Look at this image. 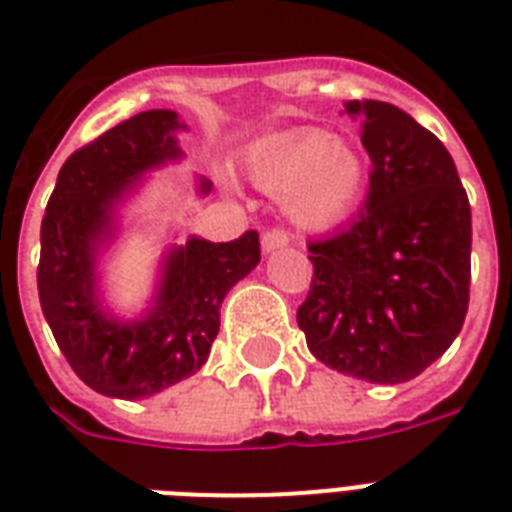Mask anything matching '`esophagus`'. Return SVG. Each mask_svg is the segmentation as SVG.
I'll use <instances>...</instances> for the list:
<instances>
[{"label":"esophagus","mask_w":512,"mask_h":512,"mask_svg":"<svg viewBox=\"0 0 512 512\" xmlns=\"http://www.w3.org/2000/svg\"><path fill=\"white\" fill-rule=\"evenodd\" d=\"M289 244V233L284 228H271V231L263 233V249L265 252H273V249H281Z\"/></svg>","instance_id":"obj_1"}]
</instances>
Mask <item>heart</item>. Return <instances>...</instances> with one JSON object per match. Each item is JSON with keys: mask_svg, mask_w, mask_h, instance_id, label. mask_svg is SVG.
<instances>
[{"mask_svg": "<svg viewBox=\"0 0 512 512\" xmlns=\"http://www.w3.org/2000/svg\"><path fill=\"white\" fill-rule=\"evenodd\" d=\"M257 188L284 196L289 217L308 231H329L358 209L366 191V159L327 130L303 127L263 140L249 154Z\"/></svg>", "mask_w": 512, "mask_h": 512, "instance_id": "heart-1", "label": "heart"}]
</instances>
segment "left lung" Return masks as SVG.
Masks as SVG:
<instances>
[{
    "label": "left lung",
    "mask_w": 512,
    "mask_h": 512,
    "mask_svg": "<svg viewBox=\"0 0 512 512\" xmlns=\"http://www.w3.org/2000/svg\"><path fill=\"white\" fill-rule=\"evenodd\" d=\"M372 159L364 209L308 241L297 324L321 364L380 385L425 372L460 335L470 300V201L444 143L401 108L350 100Z\"/></svg>",
    "instance_id": "left-lung-1"
}]
</instances>
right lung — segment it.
I'll list each match as a JSON object with an SVG mask.
<instances>
[{
    "label": "right lung",
    "instance_id": "1",
    "mask_svg": "<svg viewBox=\"0 0 512 512\" xmlns=\"http://www.w3.org/2000/svg\"><path fill=\"white\" fill-rule=\"evenodd\" d=\"M177 127L175 111L156 108L106 130L68 156L44 209L36 268L42 313L76 377L103 396L146 398L199 372L220 329L223 297L260 263L257 231L220 244L191 239L167 257L146 319L119 324L98 308L95 247L114 201L140 172L180 156Z\"/></svg>",
    "mask_w": 512,
    "mask_h": 512
}]
</instances>
